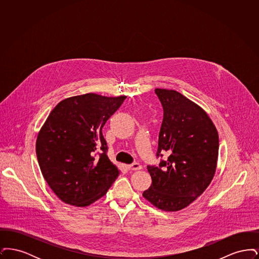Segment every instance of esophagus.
Masks as SVG:
<instances>
[{
	"mask_svg": "<svg viewBox=\"0 0 259 259\" xmlns=\"http://www.w3.org/2000/svg\"><path fill=\"white\" fill-rule=\"evenodd\" d=\"M127 168L129 170H132V171H136V170H141L142 169V166L139 164V163H132L130 165H127Z\"/></svg>",
	"mask_w": 259,
	"mask_h": 259,
	"instance_id": "1",
	"label": "esophagus"
}]
</instances>
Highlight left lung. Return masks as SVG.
<instances>
[{
    "mask_svg": "<svg viewBox=\"0 0 259 259\" xmlns=\"http://www.w3.org/2000/svg\"><path fill=\"white\" fill-rule=\"evenodd\" d=\"M164 116L156 156L167 152L159 167L148 166L152 183L143 196L166 211L185 209L209 186L217 170L219 133L207 112L178 91L156 88Z\"/></svg>",
    "mask_w": 259,
    "mask_h": 259,
    "instance_id": "8db88e82",
    "label": "left lung"
}]
</instances>
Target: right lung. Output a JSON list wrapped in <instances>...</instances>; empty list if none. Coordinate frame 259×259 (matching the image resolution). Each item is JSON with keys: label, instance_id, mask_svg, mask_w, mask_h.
I'll list each match as a JSON object with an SVG mask.
<instances>
[{"label": "right lung", "instance_id": "right-lung-1", "mask_svg": "<svg viewBox=\"0 0 259 259\" xmlns=\"http://www.w3.org/2000/svg\"><path fill=\"white\" fill-rule=\"evenodd\" d=\"M125 99L95 93L65 99L40 128L36 142L38 165L64 203L89 206L103 197L118 177L119 170L107 155L102 128Z\"/></svg>", "mask_w": 259, "mask_h": 259}]
</instances>
